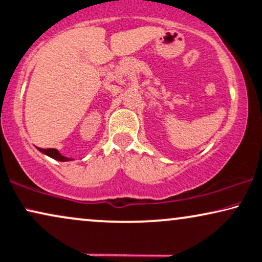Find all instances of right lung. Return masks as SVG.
I'll list each match as a JSON object with an SVG mask.
<instances>
[{"label": "right lung", "mask_w": 262, "mask_h": 262, "mask_svg": "<svg viewBox=\"0 0 262 262\" xmlns=\"http://www.w3.org/2000/svg\"><path fill=\"white\" fill-rule=\"evenodd\" d=\"M38 148V151H41L42 154L49 156V157L53 158V160H57V161H60V162H68L70 161V158L65 157V156H62L60 152H59L57 148Z\"/></svg>", "instance_id": "1"}]
</instances>
